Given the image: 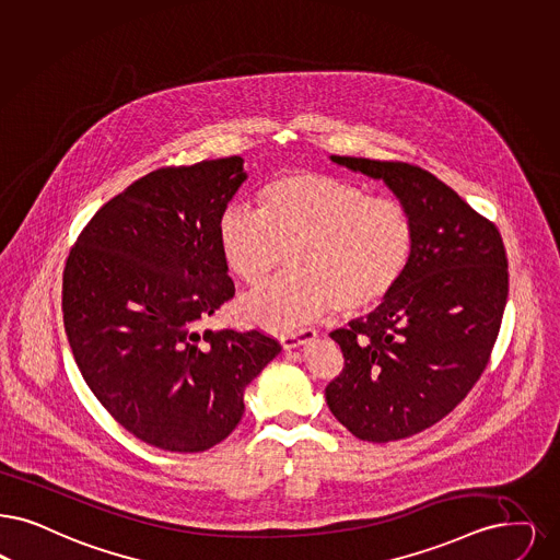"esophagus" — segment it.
<instances>
[{"label": "esophagus", "mask_w": 560, "mask_h": 560, "mask_svg": "<svg viewBox=\"0 0 560 560\" xmlns=\"http://www.w3.org/2000/svg\"><path fill=\"white\" fill-rule=\"evenodd\" d=\"M314 337H316L314 329H302V331H295V334H290V336H281V346L285 350H291V348H298L302 343L313 341Z\"/></svg>", "instance_id": "34e87169"}]
</instances>
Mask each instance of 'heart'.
<instances>
[{
    "mask_svg": "<svg viewBox=\"0 0 560 560\" xmlns=\"http://www.w3.org/2000/svg\"><path fill=\"white\" fill-rule=\"evenodd\" d=\"M258 212L226 206L217 224L226 269L262 290L290 254L293 272L244 302L252 325L295 331L336 308L357 316L377 308L406 275L415 254V223L394 198L366 191L334 175L293 171L265 183Z\"/></svg>",
    "mask_w": 560,
    "mask_h": 560,
    "instance_id": "1",
    "label": "heart"
}]
</instances>
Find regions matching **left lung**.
I'll use <instances>...</instances> for the list:
<instances>
[{"instance_id": "1", "label": "left lung", "mask_w": 560, "mask_h": 560, "mask_svg": "<svg viewBox=\"0 0 560 560\" xmlns=\"http://www.w3.org/2000/svg\"><path fill=\"white\" fill-rule=\"evenodd\" d=\"M331 160L383 179L415 223L400 285L331 334L343 369L325 387L329 410L359 440L385 444L442 421L481 377L506 306L509 260L495 224L425 168Z\"/></svg>"}]
</instances>
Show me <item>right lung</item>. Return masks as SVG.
Wrapping results in <instances>:
<instances>
[{
  "label": "right lung",
  "mask_w": 560,
  "mask_h": 560,
  "mask_svg": "<svg viewBox=\"0 0 560 560\" xmlns=\"http://www.w3.org/2000/svg\"><path fill=\"white\" fill-rule=\"evenodd\" d=\"M246 180L240 156L164 166L85 224L65 267L62 313L83 380L116 423L168 452L217 446L281 343L200 331L235 295L217 224Z\"/></svg>",
  "instance_id": "obj_1"
}]
</instances>
